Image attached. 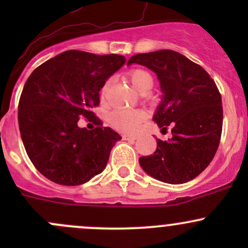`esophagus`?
I'll return each instance as SVG.
<instances>
[{
	"label": "esophagus",
	"mask_w": 248,
	"mask_h": 248,
	"mask_svg": "<svg viewBox=\"0 0 248 248\" xmlns=\"http://www.w3.org/2000/svg\"><path fill=\"white\" fill-rule=\"evenodd\" d=\"M122 139H124V140H128V141H134V140L137 139V137H134V136H126V134H124V136H122Z\"/></svg>",
	"instance_id": "34e87169"
}]
</instances>
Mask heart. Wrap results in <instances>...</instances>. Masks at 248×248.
Returning <instances> with one entry per match:
<instances>
[{"label":"heart","instance_id":"1","mask_svg":"<svg viewBox=\"0 0 248 248\" xmlns=\"http://www.w3.org/2000/svg\"><path fill=\"white\" fill-rule=\"evenodd\" d=\"M127 78L132 82L134 89L137 91L141 92V93L150 91L152 89V86H154V77L146 69H131V71L127 72ZM109 87L110 81L109 80H106L104 84L102 85L101 90H99V94H101L102 99L107 98ZM145 117H146V115L140 109H120L115 110L114 112L110 114L109 122L117 131L124 132V133L134 134L138 132L140 124L144 122Z\"/></svg>","mask_w":248,"mask_h":248}]
</instances>
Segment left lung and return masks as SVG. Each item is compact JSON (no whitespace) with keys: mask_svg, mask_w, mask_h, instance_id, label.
Instances as JSON below:
<instances>
[{"mask_svg":"<svg viewBox=\"0 0 248 248\" xmlns=\"http://www.w3.org/2000/svg\"><path fill=\"white\" fill-rule=\"evenodd\" d=\"M147 67L158 77L163 99L154 121L172 137L157 139V149L139 163L149 175L171 185L185 184L206 169L221 141L223 108L214 79L199 64L174 50L133 55L127 64Z\"/></svg>","mask_w":248,"mask_h":248,"instance_id":"obj_1","label":"left lung"}]
</instances>
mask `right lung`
Returning <instances> with one entry per match:
<instances>
[{"label":"right lung","mask_w":248,"mask_h":248,"mask_svg":"<svg viewBox=\"0 0 248 248\" xmlns=\"http://www.w3.org/2000/svg\"><path fill=\"white\" fill-rule=\"evenodd\" d=\"M126 59L68 50L37 67L25 82L19 101L20 134L27 156L55 184L77 186L103 171L112 146L121 137L92 109L99 90ZM80 117L97 124L89 131Z\"/></svg>","instance_id":"1"}]
</instances>
